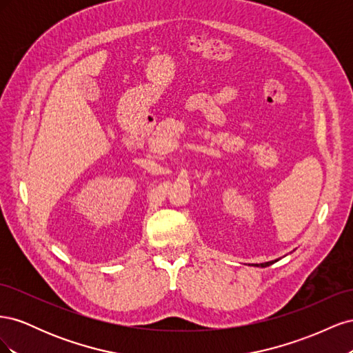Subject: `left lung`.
Returning a JSON list of instances; mask_svg holds the SVG:
<instances>
[{"label": "left lung", "mask_w": 353, "mask_h": 353, "mask_svg": "<svg viewBox=\"0 0 353 353\" xmlns=\"http://www.w3.org/2000/svg\"><path fill=\"white\" fill-rule=\"evenodd\" d=\"M274 262H276V261H271V262H265V263H261V266H262V268H265V266H270V265H272Z\"/></svg>", "instance_id": "8db88e82"}]
</instances>
